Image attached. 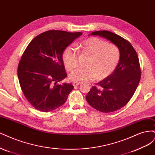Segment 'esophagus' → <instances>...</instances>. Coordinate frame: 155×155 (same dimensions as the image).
<instances>
[{"label": "esophagus", "mask_w": 155, "mask_h": 155, "mask_svg": "<svg viewBox=\"0 0 155 155\" xmlns=\"http://www.w3.org/2000/svg\"><path fill=\"white\" fill-rule=\"evenodd\" d=\"M80 84H81V83H79V82H73V86H78V85H80Z\"/></svg>", "instance_id": "obj_1"}]
</instances>
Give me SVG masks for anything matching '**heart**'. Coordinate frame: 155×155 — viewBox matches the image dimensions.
Listing matches in <instances>:
<instances>
[{
    "mask_svg": "<svg viewBox=\"0 0 155 155\" xmlns=\"http://www.w3.org/2000/svg\"><path fill=\"white\" fill-rule=\"evenodd\" d=\"M81 51L89 55L87 68H78L69 75L74 82H89L98 78L104 79L115 70L120 58V52L114 44L97 37H89L79 44ZM63 63L67 70L71 71L77 66L78 52L73 46H68L62 54Z\"/></svg>",
    "mask_w": 155,
    "mask_h": 155,
    "instance_id": "b5f03b06",
    "label": "heart"
}]
</instances>
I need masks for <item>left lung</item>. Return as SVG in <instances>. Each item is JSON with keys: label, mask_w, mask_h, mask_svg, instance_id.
I'll return each mask as SVG.
<instances>
[{"label": "left lung", "mask_w": 155, "mask_h": 155, "mask_svg": "<svg viewBox=\"0 0 155 155\" xmlns=\"http://www.w3.org/2000/svg\"><path fill=\"white\" fill-rule=\"evenodd\" d=\"M89 35L107 39L118 48L120 58L115 70L93 86L86 96L88 104L97 110L110 113L118 110L128 103L138 86L141 77L136 51L126 39L109 31H97Z\"/></svg>", "instance_id": "1"}]
</instances>
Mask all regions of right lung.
<instances>
[{"label":"right lung","mask_w":155,"mask_h":155,"mask_svg":"<svg viewBox=\"0 0 155 155\" xmlns=\"http://www.w3.org/2000/svg\"><path fill=\"white\" fill-rule=\"evenodd\" d=\"M82 32L49 30L29 44L18 66V78L24 95L38 110L49 112L66 102L73 89L71 83L57 84L67 77L64 51Z\"/></svg>","instance_id":"1"}]
</instances>
